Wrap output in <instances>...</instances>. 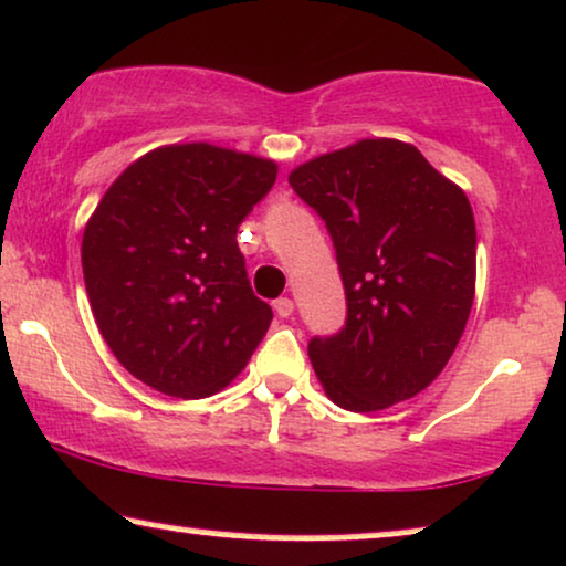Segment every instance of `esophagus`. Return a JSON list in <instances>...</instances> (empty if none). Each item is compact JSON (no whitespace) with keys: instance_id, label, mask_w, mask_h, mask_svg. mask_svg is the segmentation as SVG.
I'll return each mask as SVG.
<instances>
[{"instance_id":"34e87169","label":"esophagus","mask_w":566,"mask_h":566,"mask_svg":"<svg viewBox=\"0 0 566 566\" xmlns=\"http://www.w3.org/2000/svg\"><path fill=\"white\" fill-rule=\"evenodd\" d=\"M292 308H295V303H292L290 297H279V301H274V313L279 318H290Z\"/></svg>"}]
</instances>
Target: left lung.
<instances>
[{
	"instance_id": "8db88e82",
	"label": "left lung",
	"mask_w": 566,
	"mask_h": 566,
	"mask_svg": "<svg viewBox=\"0 0 566 566\" xmlns=\"http://www.w3.org/2000/svg\"><path fill=\"white\" fill-rule=\"evenodd\" d=\"M290 184L326 223L348 301L343 329L308 343L326 395L356 413L413 398L446 369L472 311L467 195L395 139L303 163Z\"/></svg>"
}]
</instances>
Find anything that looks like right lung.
Segmentation results:
<instances>
[{
  "mask_svg": "<svg viewBox=\"0 0 566 566\" xmlns=\"http://www.w3.org/2000/svg\"><path fill=\"white\" fill-rule=\"evenodd\" d=\"M276 163L171 145L126 168L81 242L86 295L113 356L174 398H208L244 369L271 313L250 287L237 229Z\"/></svg>",
  "mask_w": 566,
  "mask_h": 566,
  "instance_id": "obj_1",
  "label": "right lung"
}]
</instances>
